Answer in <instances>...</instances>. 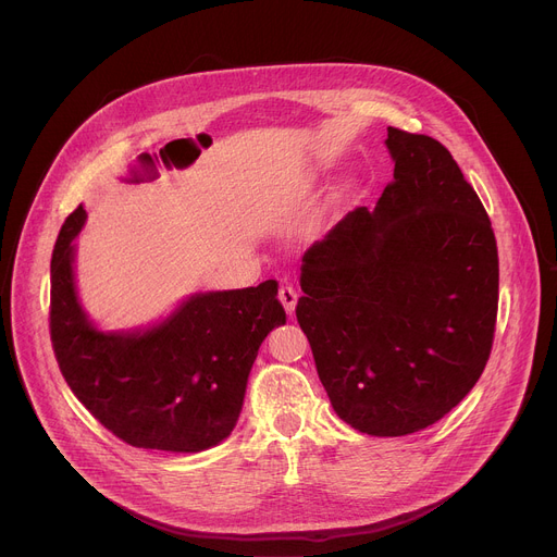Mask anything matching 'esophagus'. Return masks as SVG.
<instances>
[{"label": "esophagus", "instance_id": "1", "mask_svg": "<svg viewBox=\"0 0 557 557\" xmlns=\"http://www.w3.org/2000/svg\"><path fill=\"white\" fill-rule=\"evenodd\" d=\"M278 301H281L283 308L292 314L294 308H296V301H298V289H296L292 283L281 285V289H278Z\"/></svg>", "mask_w": 557, "mask_h": 557}]
</instances>
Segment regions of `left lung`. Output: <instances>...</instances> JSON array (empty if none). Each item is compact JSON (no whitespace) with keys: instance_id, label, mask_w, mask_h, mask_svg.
Returning a JSON list of instances; mask_svg holds the SVG:
<instances>
[{"instance_id":"left-lung-1","label":"left lung","mask_w":557,"mask_h":557,"mask_svg":"<svg viewBox=\"0 0 557 557\" xmlns=\"http://www.w3.org/2000/svg\"><path fill=\"white\" fill-rule=\"evenodd\" d=\"M395 181L301 265L296 319L334 412L361 433L433 425L475 386L499 298L488 213L431 136L388 126Z\"/></svg>"}]
</instances>
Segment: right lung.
Returning a JSON list of instances; mask_svg holds the SVG:
<instances>
[{
    "instance_id": "1",
    "label": "right lung",
    "mask_w": 557,
    "mask_h": 557,
    "mask_svg": "<svg viewBox=\"0 0 557 557\" xmlns=\"http://www.w3.org/2000/svg\"><path fill=\"white\" fill-rule=\"evenodd\" d=\"M87 211L64 221L51 259V344L73 395L136 448L200 453L238 421L263 338L285 323L278 283L205 292L147 332H100L73 283V238Z\"/></svg>"
}]
</instances>
